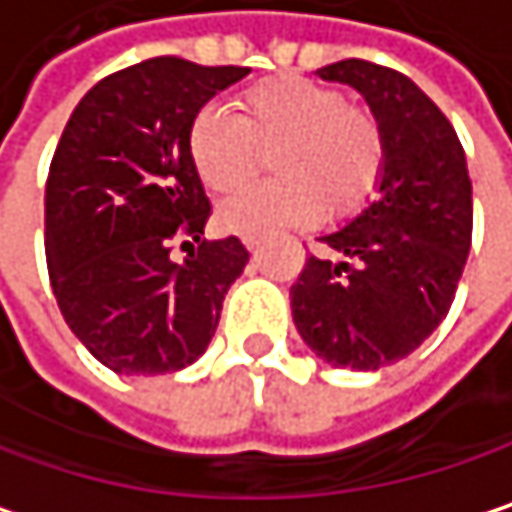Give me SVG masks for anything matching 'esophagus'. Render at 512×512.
Masks as SVG:
<instances>
[{"mask_svg": "<svg viewBox=\"0 0 512 512\" xmlns=\"http://www.w3.org/2000/svg\"><path fill=\"white\" fill-rule=\"evenodd\" d=\"M242 245H245L248 251H258V248H261V239H258V236H242Z\"/></svg>", "mask_w": 512, "mask_h": 512, "instance_id": "obj_1", "label": "esophagus"}]
</instances>
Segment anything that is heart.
I'll list each match as a JSON object with an SVG mask.
<instances>
[{
  "label": "heart",
  "instance_id": "heart-1",
  "mask_svg": "<svg viewBox=\"0 0 512 512\" xmlns=\"http://www.w3.org/2000/svg\"><path fill=\"white\" fill-rule=\"evenodd\" d=\"M230 116L221 107L194 113L185 149L197 179L236 191L258 167V149H276L273 182L224 200L215 221L227 233L264 236L279 227L354 215L378 188L387 146L372 113L351 107L345 92L300 74L267 77L242 89Z\"/></svg>",
  "mask_w": 512,
  "mask_h": 512
}]
</instances>
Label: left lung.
Here are the masks:
<instances>
[{
    "label": "left lung",
    "mask_w": 512,
    "mask_h": 512,
    "mask_svg": "<svg viewBox=\"0 0 512 512\" xmlns=\"http://www.w3.org/2000/svg\"><path fill=\"white\" fill-rule=\"evenodd\" d=\"M321 80L357 89L381 125L378 197L318 236L291 288L303 342L330 366L375 372L417 351L447 318L471 251L465 149L438 104L405 74L342 59Z\"/></svg>",
    "instance_id": "left-lung-1"
}]
</instances>
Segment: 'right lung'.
I'll return each mask as SVG.
<instances>
[{
  "instance_id": "obj_1",
  "label": "right lung",
  "mask_w": 512,
  "mask_h": 512,
  "mask_svg": "<svg viewBox=\"0 0 512 512\" xmlns=\"http://www.w3.org/2000/svg\"><path fill=\"white\" fill-rule=\"evenodd\" d=\"M245 74L155 56L95 83L62 131L44 191L50 285L71 333L116 375L191 366L248 264L236 236L200 239L209 197L185 149L194 113ZM173 238L198 242L182 265Z\"/></svg>"
}]
</instances>
